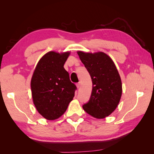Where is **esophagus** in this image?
Masks as SVG:
<instances>
[{
	"label": "esophagus",
	"mask_w": 154,
	"mask_h": 154,
	"mask_svg": "<svg viewBox=\"0 0 154 154\" xmlns=\"http://www.w3.org/2000/svg\"><path fill=\"white\" fill-rule=\"evenodd\" d=\"M76 85H77V88H79L80 86H81V82L77 83V84H76Z\"/></svg>",
	"instance_id": "obj_1"
}]
</instances>
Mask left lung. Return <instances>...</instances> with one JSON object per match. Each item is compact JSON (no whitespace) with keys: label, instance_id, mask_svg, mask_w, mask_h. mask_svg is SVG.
<instances>
[{"label":"left lung","instance_id":"1","mask_svg":"<svg viewBox=\"0 0 154 154\" xmlns=\"http://www.w3.org/2000/svg\"><path fill=\"white\" fill-rule=\"evenodd\" d=\"M78 56L92 78L91 97L83 109L96 119H103L116 110L120 101L122 83L116 64L102 51H77Z\"/></svg>","mask_w":154,"mask_h":154}]
</instances>
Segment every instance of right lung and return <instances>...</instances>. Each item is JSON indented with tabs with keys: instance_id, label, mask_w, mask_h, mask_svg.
<instances>
[{
	"instance_id": "right-lung-1",
	"label": "right lung",
	"mask_w": 154,
	"mask_h": 154,
	"mask_svg": "<svg viewBox=\"0 0 154 154\" xmlns=\"http://www.w3.org/2000/svg\"><path fill=\"white\" fill-rule=\"evenodd\" d=\"M70 54V51L46 53L38 62L31 78L33 103L48 120L61 117L75 96L76 86L64 68Z\"/></svg>"
}]
</instances>
